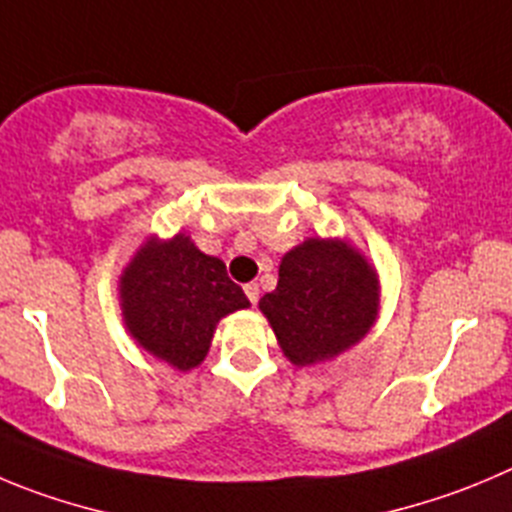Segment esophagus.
<instances>
[{
  "label": "esophagus",
  "mask_w": 512,
  "mask_h": 512,
  "mask_svg": "<svg viewBox=\"0 0 512 512\" xmlns=\"http://www.w3.org/2000/svg\"><path fill=\"white\" fill-rule=\"evenodd\" d=\"M245 295H247V300L255 305L257 300H260V288H257V283H247L245 285Z\"/></svg>",
  "instance_id": "esophagus-1"
}]
</instances>
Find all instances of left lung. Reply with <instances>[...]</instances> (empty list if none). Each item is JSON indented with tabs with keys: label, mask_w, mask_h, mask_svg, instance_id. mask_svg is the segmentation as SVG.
<instances>
[{
	"label": "left lung",
	"mask_w": 512,
	"mask_h": 512,
	"mask_svg": "<svg viewBox=\"0 0 512 512\" xmlns=\"http://www.w3.org/2000/svg\"><path fill=\"white\" fill-rule=\"evenodd\" d=\"M376 295L374 270L358 252L336 240H308L283 257L278 288L262 295L260 310L285 356L313 366L366 336Z\"/></svg>",
	"instance_id": "obj_1"
}]
</instances>
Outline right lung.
<instances>
[{
  "label": "right lung",
  "instance_id": "obj_1",
  "mask_svg": "<svg viewBox=\"0 0 512 512\" xmlns=\"http://www.w3.org/2000/svg\"><path fill=\"white\" fill-rule=\"evenodd\" d=\"M121 300L133 338L181 371L202 364L222 315L250 305L224 262L184 234L136 252L121 278Z\"/></svg>",
  "mask_w": 512,
  "mask_h": 512
}]
</instances>
